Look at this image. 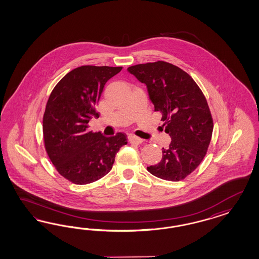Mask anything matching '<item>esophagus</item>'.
<instances>
[{"label":"esophagus","mask_w":259,"mask_h":259,"mask_svg":"<svg viewBox=\"0 0 259 259\" xmlns=\"http://www.w3.org/2000/svg\"><path fill=\"white\" fill-rule=\"evenodd\" d=\"M142 141H143V140L141 139V138H139V137H137V136H134V135L129 136V142H130V143H133V144H141V143H142Z\"/></svg>","instance_id":"34e87169"}]
</instances>
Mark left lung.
<instances>
[{"instance_id":"obj_1","label":"left lung","mask_w":259,"mask_h":259,"mask_svg":"<svg viewBox=\"0 0 259 259\" xmlns=\"http://www.w3.org/2000/svg\"><path fill=\"white\" fill-rule=\"evenodd\" d=\"M127 70L147 87L172 140L162 148L160 162L147 170L165 181L184 180L200 164L212 139L213 123L203 93L189 74L171 63L158 61Z\"/></svg>"}]
</instances>
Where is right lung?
Segmentation results:
<instances>
[{
	"label": "right lung",
	"instance_id": "right-lung-1",
	"mask_svg": "<svg viewBox=\"0 0 259 259\" xmlns=\"http://www.w3.org/2000/svg\"><path fill=\"white\" fill-rule=\"evenodd\" d=\"M121 69L80 66L67 73L49 96L42 120L46 150L57 171L75 184L102 179L127 144L125 134L104 137L88 130L89 120L99 118L96 105L103 87Z\"/></svg>",
	"mask_w": 259,
	"mask_h": 259
}]
</instances>
